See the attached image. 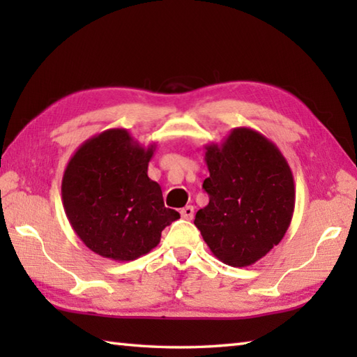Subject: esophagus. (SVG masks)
<instances>
[{
  "mask_svg": "<svg viewBox=\"0 0 357 357\" xmlns=\"http://www.w3.org/2000/svg\"><path fill=\"white\" fill-rule=\"evenodd\" d=\"M181 216H183L184 219H188V221H190V219H193V215H195V208H193V206H185L184 208H181Z\"/></svg>",
  "mask_w": 357,
  "mask_h": 357,
  "instance_id": "obj_1",
  "label": "esophagus"
}]
</instances>
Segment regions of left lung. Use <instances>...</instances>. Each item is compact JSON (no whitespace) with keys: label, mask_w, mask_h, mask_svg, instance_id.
<instances>
[{"label":"left lung","mask_w":357,"mask_h":357,"mask_svg":"<svg viewBox=\"0 0 357 357\" xmlns=\"http://www.w3.org/2000/svg\"><path fill=\"white\" fill-rule=\"evenodd\" d=\"M206 162L208 204L198 210L195 225L219 261L248 267L290 227L296 199L290 165L275 144L248 127L207 144Z\"/></svg>","instance_id":"left-lung-1"}]
</instances>
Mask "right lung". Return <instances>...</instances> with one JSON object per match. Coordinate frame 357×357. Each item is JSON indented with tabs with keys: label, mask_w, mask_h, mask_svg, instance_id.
<instances>
[{
	"label": "right lung",
	"mask_w": 357,
	"mask_h": 357,
	"mask_svg": "<svg viewBox=\"0 0 357 357\" xmlns=\"http://www.w3.org/2000/svg\"><path fill=\"white\" fill-rule=\"evenodd\" d=\"M156 144L144 147L126 128H109L81 144L61 184L66 216L93 253L126 262L147 255L176 221L147 174Z\"/></svg>",
	"instance_id": "1"
}]
</instances>
